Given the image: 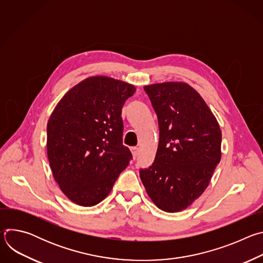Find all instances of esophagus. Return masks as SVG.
<instances>
[{"mask_svg":"<svg viewBox=\"0 0 263 263\" xmlns=\"http://www.w3.org/2000/svg\"><path fill=\"white\" fill-rule=\"evenodd\" d=\"M131 152H132L133 158H136L137 155H138V147L137 146H132L131 147Z\"/></svg>","mask_w":263,"mask_h":263,"instance_id":"obj_1","label":"esophagus"}]
</instances>
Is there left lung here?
<instances>
[{"label": "left lung", "mask_w": 263, "mask_h": 263, "mask_svg": "<svg viewBox=\"0 0 263 263\" xmlns=\"http://www.w3.org/2000/svg\"><path fill=\"white\" fill-rule=\"evenodd\" d=\"M143 89L158 118L159 143L154 163L140 170V179L159 209L182 211L209 185L221 157V131L206 102L187 83Z\"/></svg>", "instance_id": "8db88e82"}]
</instances>
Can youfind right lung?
Instances as JSON below:
<instances>
[{"label": "right lung", "mask_w": 263, "mask_h": 263, "mask_svg": "<svg viewBox=\"0 0 263 263\" xmlns=\"http://www.w3.org/2000/svg\"><path fill=\"white\" fill-rule=\"evenodd\" d=\"M136 88L106 76L89 77L58 102L47 126L55 181L74 204L90 207L111 192L132 154L123 144L122 108Z\"/></svg>", "instance_id": "right-lung-1"}]
</instances>
